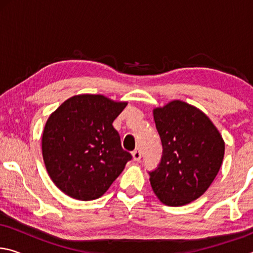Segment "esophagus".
Listing matches in <instances>:
<instances>
[{
  "instance_id": "esophagus-1",
  "label": "esophagus",
  "mask_w": 253,
  "mask_h": 253,
  "mask_svg": "<svg viewBox=\"0 0 253 253\" xmlns=\"http://www.w3.org/2000/svg\"><path fill=\"white\" fill-rule=\"evenodd\" d=\"M131 154H132V158H134V161L138 162V161H140V158H142V153H140L138 148L135 149V151L132 152Z\"/></svg>"
}]
</instances>
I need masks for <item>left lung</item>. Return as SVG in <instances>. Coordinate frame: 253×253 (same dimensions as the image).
Returning a JSON list of instances; mask_svg holds the SVG:
<instances>
[{
	"label": "left lung",
	"mask_w": 253,
	"mask_h": 253,
	"mask_svg": "<svg viewBox=\"0 0 253 253\" xmlns=\"http://www.w3.org/2000/svg\"><path fill=\"white\" fill-rule=\"evenodd\" d=\"M163 155L149 172L157 198L169 207L199 199L219 173L224 142L207 115L184 101L174 100L154 110Z\"/></svg>",
	"instance_id": "1"
}]
</instances>
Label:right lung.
<instances>
[{"mask_svg":"<svg viewBox=\"0 0 253 253\" xmlns=\"http://www.w3.org/2000/svg\"><path fill=\"white\" fill-rule=\"evenodd\" d=\"M126 106L101 95H79L49 117L42 155L51 179L63 193L80 201L100 198L131 160L113 126Z\"/></svg>","mask_w":253,"mask_h":253,"instance_id":"1","label":"right lung"}]
</instances>
